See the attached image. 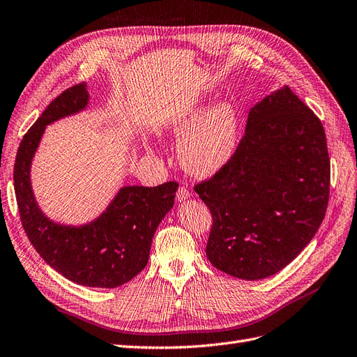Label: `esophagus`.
<instances>
[{"instance_id":"1","label":"esophagus","mask_w":357,"mask_h":357,"mask_svg":"<svg viewBox=\"0 0 357 357\" xmlns=\"http://www.w3.org/2000/svg\"><path fill=\"white\" fill-rule=\"evenodd\" d=\"M189 198H190V190H189L188 188L180 186L178 190H177V201H178V202H183V201H186V199H189Z\"/></svg>"}]
</instances>
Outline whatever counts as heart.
<instances>
[{
	"label": "heart",
	"instance_id": "b5f03b06",
	"mask_svg": "<svg viewBox=\"0 0 357 357\" xmlns=\"http://www.w3.org/2000/svg\"><path fill=\"white\" fill-rule=\"evenodd\" d=\"M239 127L238 109L229 102L196 106L167 122L171 134L185 136L178 144V161L196 177H210L230 161L238 147Z\"/></svg>",
	"mask_w": 357,
	"mask_h": 357
}]
</instances>
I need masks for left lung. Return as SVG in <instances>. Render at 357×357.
Masks as SVG:
<instances>
[{"instance_id":"obj_1","label":"left lung","mask_w":357,"mask_h":357,"mask_svg":"<svg viewBox=\"0 0 357 357\" xmlns=\"http://www.w3.org/2000/svg\"><path fill=\"white\" fill-rule=\"evenodd\" d=\"M331 164L321 119L289 87L251 107L230 161L195 192L210 208L211 264L258 280L278 273L324 221Z\"/></svg>"}]
</instances>
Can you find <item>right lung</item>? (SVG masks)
<instances>
[{
  "label": "right lung",
  "instance_id": "obj_1",
  "mask_svg": "<svg viewBox=\"0 0 357 357\" xmlns=\"http://www.w3.org/2000/svg\"><path fill=\"white\" fill-rule=\"evenodd\" d=\"M89 100L87 84H77L57 96L35 121L17 151L15 192L22 226L48 266L84 287L116 288L146 267L153 235L174 206L178 184L167 181L156 188H121L106 211L87 225H60L48 218L32 190L33 155L47 126L81 112Z\"/></svg>",
  "mask_w": 357,
  "mask_h": 357
}]
</instances>
